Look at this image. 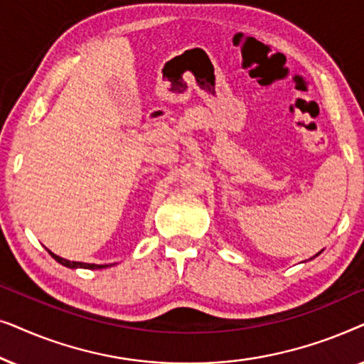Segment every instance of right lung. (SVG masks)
I'll return each mask as SVG.
<instances>
[{"label": "right lung", "mask_w": 364, "mask_h": 364, "mask_svg": "<svg viewBox=\"0 0 364 364\" xmlns=\"http://www.w3.org/2000/svg\"><path fill=\"white\" fill-rule=\"evenodd\" d=\"M49 255H51L54 260L58 263H61V265L68 267V268H87V270H97V268H106V267H111V265H96V263H82V262H71V260H66V258H61L58 255H54L51 250H48Z\"/></svg>", "instance_id": "right-lung-1"}]
</instances>
